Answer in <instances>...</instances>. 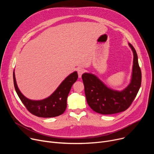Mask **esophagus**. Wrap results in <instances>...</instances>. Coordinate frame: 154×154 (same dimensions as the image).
<instances>
[{
  "label": "esophagus",
  "instance_id": "esophagus-1",
  "mask_svg": "<svg viewBox=\"0 0 154 154\" xmlns=\"http://www.w3.org/2000/svg\"><path fill=\"white\" fill-rule=\"evenodd\" d=\"M85 69H83V68H79V69H78L77 72H78V75H79V78H80V77H82V75L85 72Z\"/></svg>",
  "mask_w": 154,
  "mask_h": 154
}]
</instances>
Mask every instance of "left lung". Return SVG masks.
I'll return each instance as SVG.
<instances>
[{"label":"left lung","mask_w":154,"mask_h":154,"mask_svg":"<svg viewBox=\"0 0 154 154\" xmlns=\"http://www.w3.org/2000/svg\"><path fill=\"white\" fill-rule=\"evenodd\" d=\"M134 53V65L131 84L122 91L112 90L93 74L82 75L88 106L95 112L103 115L125 111L133 102L141 85L142 73L134 47L129 44Z\"/></svg>","instance_id":"8db88e82"}]
</instances>
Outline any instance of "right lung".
I'll list each match as a JSON object with an SVG mask.
<instances>
[{
	"label": "right lung",
	"instance_id": "add662e5",
	"mask_svg": "<svg viewBox=\"0 0 154 154\" xmlns=\"http://www.w3.org/2000/svg\"><path fill=\"white\" fill-rule=\"evenodd\" d=\"M13 79L15 91L28 111L39 117L49 118L59 116L66 110L68 95L73 84L78 79V74L77 72H73L63 80L50 97L38 101L29 100L22 94L16 83L14 72Z\"/></svg>",
	"mask_w": 154,
	"mask_h": 154
}]
</instances>
